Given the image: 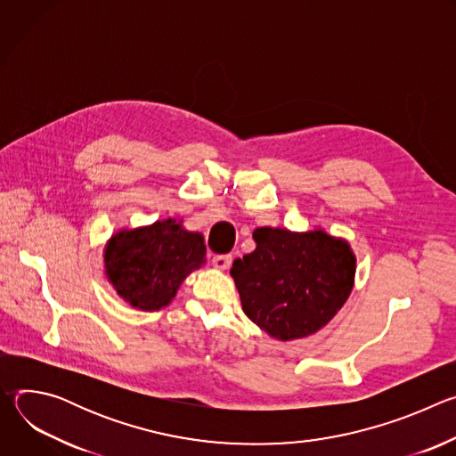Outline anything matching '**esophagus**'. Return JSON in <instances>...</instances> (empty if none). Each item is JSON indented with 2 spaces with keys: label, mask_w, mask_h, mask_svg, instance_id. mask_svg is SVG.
<instances>
[{
  "label": "esophagus",
  "mask_w": 456,
  "mask_h": 456,
  "mask_svg": "<svg viewBox=\"0 0 456 456\" xmlns=\"http://www.w3.org/2000/svg\"><path fill=\"white\" fill-rule=\"evenodd\" d=\"M231 264H232V256H231V254H216V256L213 257V265H215L216 269H220V271L229 269Z\"/></svg>",
  "instance_id": "1"
}]
</instances>
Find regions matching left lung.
Here are the masks:
<instances>
[{
    "label": "left lung",
    "mask_w": 456,
    "mask_h": 456,
    "mask_svg": "<svg viewBox=\"0 0 456 456\" xmlns=\"http://www.w3.org/2000/svg\"><path fill=\"white\" fill-rule=\"evenodd\" d=\"M256 248L234 259L231 276L245 315L269 336L292 341L315 334L348 299L355 256L324 231L259 227Z\"/></svg>",
    "instance_id": "left-lung-1"
}]
</instances>
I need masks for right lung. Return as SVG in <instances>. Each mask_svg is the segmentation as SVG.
Segmentation results:
<instances>
[{
    "label": "right lung",
    "instance_id": "right-lung-1",
    "mask_svg": "<svg viewBox=\"0 0 456 456\" xmlns=\"http://www.w3.org/2000/svg\"><path fill=\"white\" fill-rule=\"evenodd\" d=\"M206 264L200 232L185 231L167 218L111 236L104 250L106 278L117 294L141 310H159L176 294L182 281Z\"/></svg>",
    "mask_w": 456,
    "mask_h": 456
}]
</instances>
